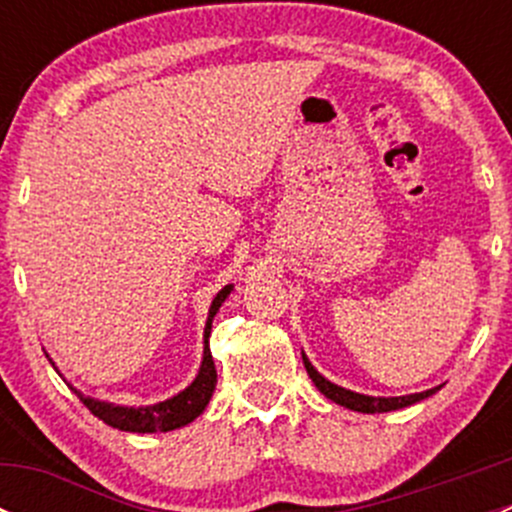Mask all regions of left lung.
<instances>
[{"instance_id": "obj_1", "label": "left lung", "mask_w": 512, "mask_h": 512, "mask_svg": "<svg viewBox=\"0 0 512 512\" xmlns=\"http://www.w3.org/2000/svg\"><path fill=\"white\" fill-rule=\"evenodd\" d=\"M302 359H304V369H307L309 379L314 381V386H317V389L322 391V394L327 396V399H332L334 404H339V406H347V409H352V411H361V414H384V411L404 409V406L416 404V401L426 399V396L436 394V391L441 389V386H436V389L421 391V394L391 396V399H384V396H364V394H356V391L342 389V386L332 384V381L324 379V376L319 374V371L314 369L312 364H309L307 356H302Z\"/></svg>"}]
</instances>
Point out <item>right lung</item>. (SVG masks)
Masks as SVG:
<instances>
[{
	"label": "right lung",
	"instance_id": "right-lung-1",
	"mask_svg": "<svg viewBox=\"0 0 512 512\" xmlns=\"http://www.w3.org/2000/svg\"><path fill=\"white\" fill-rule=\"evenodd\" d=\"M232 287L220 289L218 297L213 299V307H210L208 324H205V352H203V366H200L198 376H195L193 384L185 391H180L173 399L163 401V404L156 406H141V409H128V406H113L106 404V401L91 399V396H84L79 389H74V394L79 396L81 404L91 411V414L101 418L103 423L113 428H121V431L131 433H156V431H173V428L185 426L193 418H198L208 406L210 396H213L215 384H218V371H215L213 354H210L208 337L210 327H213V317L220 309V304L225 302V297L230 294Z\"/></svg>",
	"mask_w": 512,
	"mask_h": 512
}]
</instances>
